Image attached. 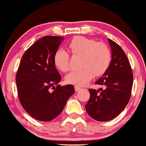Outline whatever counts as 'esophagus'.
<instances>
[{"instance_id": "1", "label": "esophagus", "mask_w": 146, "mask_h": 146, "mask_svg": "<svg viewBox=\"0 0 146 146\" xmlns=\"http://www.w3.org/2000/svg\"><path fill=\"white\" fill-rule=\"evenodd\" d=\"M80 89H81V88H80V86H75V91H78V90H80Z\"/></svg>"}]
</instances>
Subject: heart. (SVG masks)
<instances>
[{"label": "heart", "instance_id": "1", "mask_svg": "<svg viewBox=\"0 0 146 146\" xmlns=\"http://www.w3.org/2000/svg\"><path fill=\"white\" fill-rule=\"evenodd\" d=\"M71 53L82 56L81 66L78 71H73L66 75V82L77 86L88 84L94 77L103 75L111 62V53L106 45L95 40L78 36L68 44ZM69 54L66 50L59 48L56 51L53 62L58 69L66 72L69 69Z\"/></svg>", "mask_w": 146, "mask_h": 146}]
</instances>
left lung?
Returning <instances> with one entry per match:
<instances>
[{
    "instance_id": "8db88e82",
    "label": "left lung",
    "mask_w": 146,
    "mask_h": 146,
    "mask_svg": "<svg viewBox=\"0 0 146 146\" xmlns=\"http://www.w3.org/2000/svg\"><path fill=\"white\" fill-rule=\"evenodd\" d=\"M111 48V62L95 82L104 89H89L90 99L85 106L87 113L98 121H107L118 116L128 104L133 82L129 60L116 42L108 39Z\"/></svg>"
}]
</instances>
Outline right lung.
Segmentation results:
<instances>
[{
	"instance_id": "right-lung-1",
	"label": "right lung",
	"mask_w": 146,
	"mask_h": 146,
	"mask_svg": "<svg viewBox=\"0 0 146 146\" xmlns=\"http://www.w3.org/2000/svg\"><path fill=\"white\" fill-rule=\"evenodd\" d=\"M63 40L62 37L48 36L37 40L22 57L16 73L20 102L38 121H49L58 117L75 93L73 85H58L62 78L53 57Z\"/></svg>"
}]
</instances>
